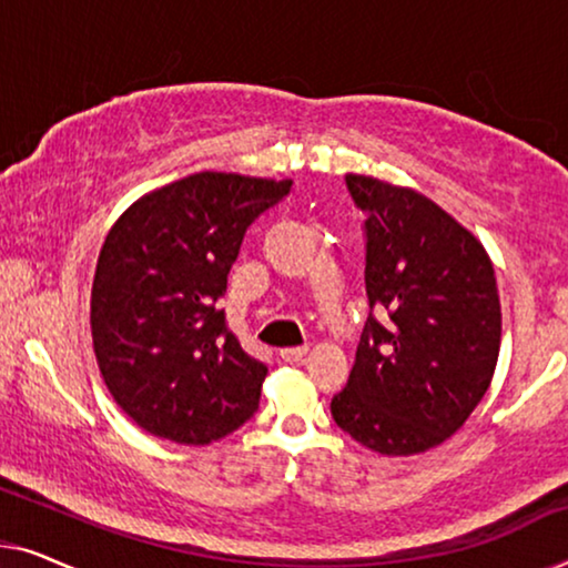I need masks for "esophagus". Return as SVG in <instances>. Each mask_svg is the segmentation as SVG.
Here are the masks:
<instances>
[{
    "label": "esophagus",
    "instance_id": "34e87169",
    "mask_svg": "<svg viewBox=\"0 0 568 568\" xmlns=\"http://www.w3.org/2000/svg\"><path fill=\"white\" fill-rule=\"evenodd\" d=\"M282 359L284 362H290V364H297V362H302L305 359V354H307V346H290V348H282Z\"/></svg>",
    "mask_w": 568,
    "mask_h": 568
}]
</instances>
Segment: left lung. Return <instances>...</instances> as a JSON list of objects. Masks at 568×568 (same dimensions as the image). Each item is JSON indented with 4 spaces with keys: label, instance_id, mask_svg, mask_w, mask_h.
Instances as JSON below:
<instances>
[{
    "label": "left lung",
    "instance_id": "obj_1",
    "mask_svg": "<svg viewBox=\"0 0 568 568\" xmlns=\"http://www.w3.org/2000/svg\"><path fill=\"white\" fill-rule=\"evenodd\" d=\"M367 240L369 317L348 383L333 395L341 429L379 455H416L460 429L491 385L501 305L484 245L414 189L346 175Z\"/></svg>",
    "mask_w": 568,
    "mask_h": 568
}]
</instances>
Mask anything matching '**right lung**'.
<instances>
[{"label": "right lung", "mask_w": 568, "mask_h": 568, "mask_svg": "<svg viewBox=\"0 0 568 568\" xmlns=\"http://www.w3.org/2000/svg\"><path fill=\"white\" fill-rule=\"evenodd\" d=\"M290 191L206 170L146 193L108 232L92 346L113 400L144 432L209 445L258 410L268 367L243 352L220 300L247 227Z\"/></svg>", "instance_id": "right-lung-1"}]
</instances>
